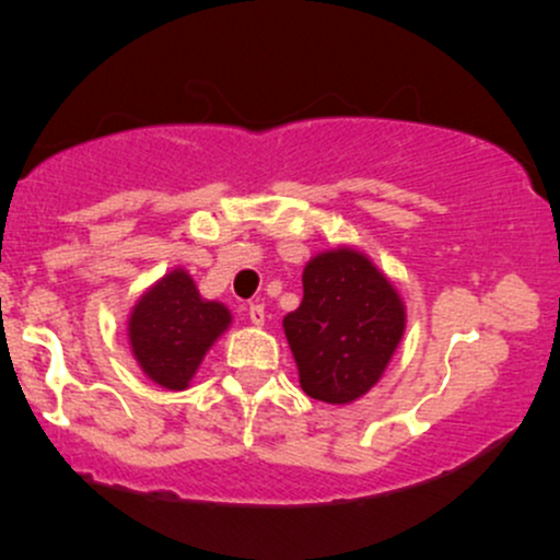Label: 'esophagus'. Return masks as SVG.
<instances>
[{"label": "esophagus", "instance_id": "esophagus-1", "mask_svg": "<svg viewBox=\"0 0 560 560\" xmlns=\"http://www.w3.org/2000/svg\"><path fill=\"white\" fill-rule=\"evenodd\" d=\"M247 316H249V320H253L255 326H262V324H266V307H262L260 302H249Z\"/></svg>", "mask_w": 560, "mask_h": 560}]
</instances>
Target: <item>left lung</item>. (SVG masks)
I'll use <instances>...</instances> for the list:
<instances>
[{"mask_svg": "<svg viewBox=\"0 0 560 560\" xmlns=\"http://www.w3.org/2000/svg\"><path fill=\"white\" fill-rule=\"evenodd\" d=\"M300 307L284 318L307 397L352 402L387 369L405 329L395 287L355 249L318 255L302 273Z\"/></svg>", "mask_w": 560, "mask_h": 560, "instance_id": "obj_1", "label": "left lung"}]
</instances>
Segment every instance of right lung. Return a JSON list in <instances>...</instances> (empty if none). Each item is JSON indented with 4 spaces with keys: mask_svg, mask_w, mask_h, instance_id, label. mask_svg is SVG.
Wrapping results in <instances>:
<instances>
[{
    "mask_svg": "<svg viewBox=\"0 0 560 560\" xmlns=\"http://www.w3.org/2000/svg\"><path fill=\"white\" fill-rule=\"evenodd\" d=\"M229 324L231 316L221 302H205L189 273L171 271L133 307L128 339L152 382L165 389H184Z\"/></svg>",
    "mask_w": 560,
    "mask_h": 560,
    "instance_id": "1",
    "label": "right lung"
}]
</instances>
